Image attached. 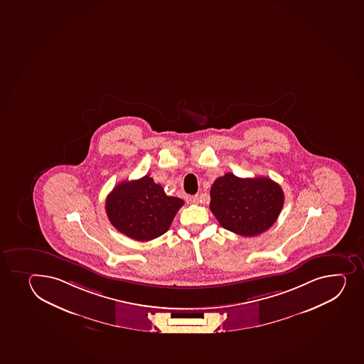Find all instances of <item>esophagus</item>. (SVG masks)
I'll return each instance as SVG.
<instances>
[{"label": "esophagus", "instance_id": "34e87169", "mask_svg": "<svg viewBox=\"0 0 364 364\" xmlns=\"http://www.w3.org/2000/svg\"><path fill=\"white\" fill-rule=\"evenodd\" d=\"M188 202L192 203V204H198L199 196L198 195L190 196V197H188Z\"/></svg>", "mask_w": 364, "mask_h": 364}]
</instances>
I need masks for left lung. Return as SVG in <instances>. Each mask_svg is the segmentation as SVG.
<instances>
[{
    "label": "left lung",
    "mask_w": 364,
    "mask_h": 364,
    "mask_svg": "<svg viewBox=\"0 0 364 364\" xmlns=\"http://www.w3.org/2000/svg\"><path fill=\"white\" fill-rule=\"evenodd\" d=\"M210 198L211 213L223 228L239 235L255 236L276 222L284 193L270 178H239L227 173L215 180Z\"/></svg>",
    "instance_id": "1"
}]
</instances>
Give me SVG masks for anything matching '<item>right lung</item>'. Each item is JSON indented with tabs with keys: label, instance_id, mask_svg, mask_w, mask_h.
<instances>
[{
	"label": "right lung",
	"instance_id": "right-lung-1",
	"mask_svg": "<svg viewBox=\"0 0 364 364\" xmlns=\"http://www.w3.org/2000/svg\"><path fill=\"white\" fill-rule=\"evenodd\" d=\"M184 200L167 196L150 176L122 181L106 198V214L113 227L137 241L156 239L168 230Z\"/></svg>",
	"mask_w": 364,
	"mask_h": 364
}]
</instances>
